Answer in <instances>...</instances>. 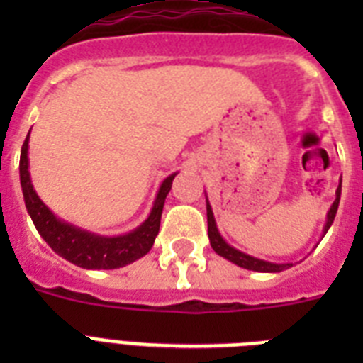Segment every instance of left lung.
I'll return each mask as SVG.
<instances>
[{
	"instance_id": "obj_1",
	"label": "left lung",
	"mask_w": 363,
	"mask_h": 363,
	"mask_svg": "<svg viewBox=\"0 0 363 363\" xmlns=\"http://www.w3.org/2000/svg\"><path fill=\"white\" fill-rule=\"evenodd\" d=\"M340 194H342V179H340L338 189H336V198L333 201L331 209L327 213V220H325V225H323V234L329 230V227L333 225V221H335L336 216V211H338V203H340ZM207 227H209V240H211V247L214 249V252L220 256H223L225 259L233 262L234 265H238V267L247 269V271H256V272H281L285 269L293 267V264H272V262H267V259H259L255 258L251 255H245V252L238 251V249H234L233 245L223 240V236L220 234L216 227V220H214V214H213V207H211L209 200H207Z\"/></svg>"
}]
</instances>
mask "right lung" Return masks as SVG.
I'll use <instances>...</instances> for the list:
<instances>
[{
	"instance_id": "1",
	"label": "right lung",
	"mask_w": 363,
	"mask_h": 363,
	"mask_svg": "<svg viewBox=\"0 0 363 363\" xmlns=\"http://www.w3.org/2000/svg\"><path fill=\"white\" fill-rule=\"evenodd\" d=\"M28 136L30 133L25 138L21 158H19V182L23 191L25 207L38 233L41 234V238L49 243L56 255L83 269H120L133 264L150 251L154 240L158 236L163 203L172 187V179L178 172L163 179L149 218L142 225L120 236H101V234H94L60 220L41 201L38 192L34 191L30 172H28Z\"/></svg>"
}]
</instances>
